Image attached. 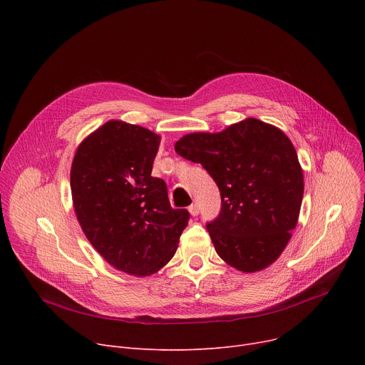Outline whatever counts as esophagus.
I'll use <instances>...</instances> for the list:
<instances>
[{
	"label": "esophagus",
	"mask_w": 365,
	"mask_h": 365,
	"mask_svg": "<svg viewBox=\"0 0 365 365\" xmlns=\"http://www.w3.org/2000/svg\"><path fill=\"white\" fill-rule=\"evenodd\" d=\"M189 213L192 215V216H198V215H200V205H198L197 202L190 204V205H189Z\"/></svg>",
	"instance_id": "esophagus-1"
}]
</instances>
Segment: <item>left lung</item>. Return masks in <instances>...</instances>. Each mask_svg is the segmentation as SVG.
Segmentation results:
<instances>
[{
    "instance_id": "1",
    "label": "left lung",
    "mask_w": 365,
    "mask_h": 365,
    "mask_svg": "<svg viewBox=\"0 0 365 365\" xmlns=\"http://www.w3.org/2000/svg\"><path fill=\"white\" fill-rule=\"evenodd\" d=\"M216 182L222 207L207 231L217 255L242 272L275 262L297 225L303 173L285 134L256 118L220 133L186 134L175 145Z\"/></svg>"
}]
</instances>
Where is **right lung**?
I'll return each mask as SVG.
<instances>
[{
    "mask_svg": "<svg viewBox=\"0 0 365 365\" xmlns=\"http://www.w3.org/2000/svg\"><path fill=\"white\" fill-rule=\"evenodd\" d=\"M160 136L109 121L78 146L71 168L76 217L91 245L113 267L145 277L176 253L189 220L173 208L167 185L150 176Z\"/></svg>",
    "mask_w": 365,
    "mask_h": 365,
    "instance_id": "add662e5",
    "label": "right lung"
}]
</instances>
